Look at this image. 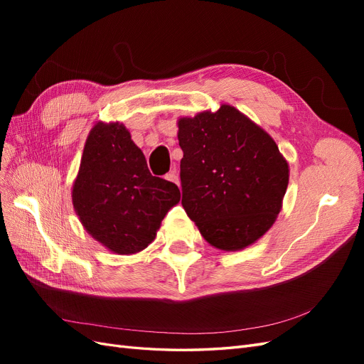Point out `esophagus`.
Here are the masks:
<instances>
[{
    "label": "esophagus",
    "mask_w": 364,
    "mask_h": 364,
    "mask_svg": "<svg viewBox=\"0 0 364 364\" xmlns=\"http://www.w3.org/2000/svg\"><path fill=\"white\" fill-rule=\"evenodd\" d=\"M165 179L173 182V183H176V185H179V176H178V173H176V168H174V167H173L167 174H165Z\"/></svg>",
    "instance_id": "1"
}]
</instances>
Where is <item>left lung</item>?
<instances>
[{
    "label": "left lung",
    "instance_id": "left-lung-1",
    "mask_svg": "<svg viewBox=\"0 0 364 364\" xmlns=\"http://www.w3.org/2000/svg\"><path fill=\"white\" fill-rule=\"evenodd\" d=\"M182 205L209 245L238 250L267 232L281 211L289 164L269 134L223 105L179 119Z\"/></svg>",
    "mask_w": 364,
    "mask_h": 364
}]
</instances>
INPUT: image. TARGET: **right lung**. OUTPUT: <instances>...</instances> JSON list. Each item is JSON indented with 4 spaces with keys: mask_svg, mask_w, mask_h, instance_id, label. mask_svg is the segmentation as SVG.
Masks as SVG:
<instances>
[{
    "mask_svg": "<svg viewBox=\"0 0 364 364\" xmlns=\"http://www.w3.org/2000/svg\"><path fill=\"white\" fill-rule=\"evenodd\" d=\"M179 200L178 185L151 176L123 124L94 126L73 186V203L97 241L121 255L146 249Z\"/></svg>",
    "mask_w": 364,
    "mask_h": 364,
    "instance_id": "1",
    "label": "right lung"
}]
</instances>
